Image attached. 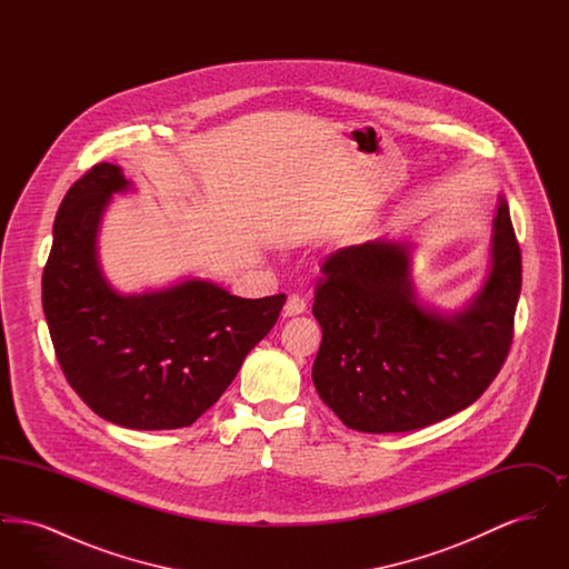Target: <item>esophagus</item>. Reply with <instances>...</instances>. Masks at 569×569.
<instances>
[{"mask_svg":"<svg viewBox=\"0 0 569 569\" xmlns=\"http://www.w3.org/2000/svg\"><path fill=\"white\" fill-rule=\"evenodd\" d=\"M307 311V302L305 298L298 297V295H290L286 300V307H283V318H295Z\"/></svg>","mask_w":569,"mask_h":569,"instance_id":"1","label":"esophagus"}]
</instances>
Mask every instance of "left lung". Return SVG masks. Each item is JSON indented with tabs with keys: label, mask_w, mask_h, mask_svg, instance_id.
Returning a JSON list of instances; mask_svg holds the SVG:
<instances>
[{
	"label": "left lung",
	"mask_w": 569,
	"mask_h": 569,
	"mask_svg": "<svg viewBox=\"0 0 569 569\" xmlns=\"http://www.w3.org/2000/svg\"><path fill=\"white\" fill-rule=\"evenodd\" d=\"M407 241L343 247L322 262L313 316L322 343L311 378L326 406L362 433H406L471 406L497 378L515 335L522 264L503 196L490 269L462 309L418 300Z\"/></svg>",
	"instance_id": "obj_1"
}]
</instances>
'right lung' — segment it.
Segmentation results:
<instances>
[{
  "mask_svg": "<svg viewBox=\"0 0 569 569\" xmlns=\"http://www.w3.org/2000/svg\"><path fill=\"white\" fill-rule=\"evenodd\" d=\"M132 188L96 163L61 202L42 272V307L61 371L100 418L136 431L196 422L271 330L286 295L241 298L204 279L121 295L98 260L112 193Z\"/></svg>",
  "mask_w": 569,
  "mask_h": 569,
  "instance_id": "1",
  "label": "right lung"
}]
</instances>
